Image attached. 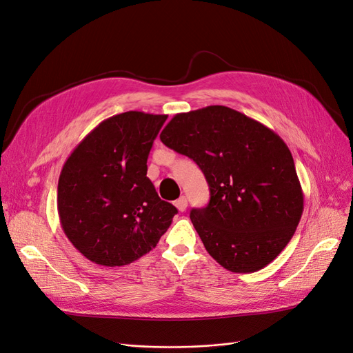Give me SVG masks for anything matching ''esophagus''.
<instances>
[{
	"label": "esophagus",
	"mask_w": 353,
	"mask_h": 353,
	"mask_svg": "<svg viewBox=\"0 0 353 353\" xmlns=\"http://www.w3.org/2000/svg\"><path fill=\"white\" fill-rule=\"evenodd\" d=\"M175 206H176V209H178L179 212H184V210L187 209V206H188L187 197H185V196H181L178 200H175Z\"/></svg>",
	"instance_id": "1"
}]
</instances>
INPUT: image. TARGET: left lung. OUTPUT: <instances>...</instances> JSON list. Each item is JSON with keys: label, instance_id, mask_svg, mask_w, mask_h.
Instances as JSON below:
<instances>
[{"label": "left lung", "instance_id": "8db88e82", "mask_svg": "<svg viewBox=\"0 0 353 353\" xmlns=\"http://www.w3.org/2000/svg\"><path fill=\"white\" fill-rule=\"evenodd\" d=\"M160 140L206 176L210 200L190 219L212 258L239 274L271 263L303 212L293 156L280 135L225 105H208L175 114Z\"/></svg>", "mask_w": 353, "mask_h": 353}]
</instances>
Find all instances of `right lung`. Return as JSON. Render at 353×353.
Here are the masks:
<instances>
[{
	"label": "right lung",
	"mask_w": 353,
	"mask_h": 353,
	"mask_svg": "<svg viewBox=\"0 0 353 353\" xmlns=\"http://www.w3.org/2000/svg\"><path fill=\"white\" fill-rule=\"evenodd\" d=\"M168 114L125 112L99 123L63 165L57 210L85 258L123 266L153 250L178 212L147 178V157Z\"/></svg>",
	"instance_id": "1"
}]
</instances>
